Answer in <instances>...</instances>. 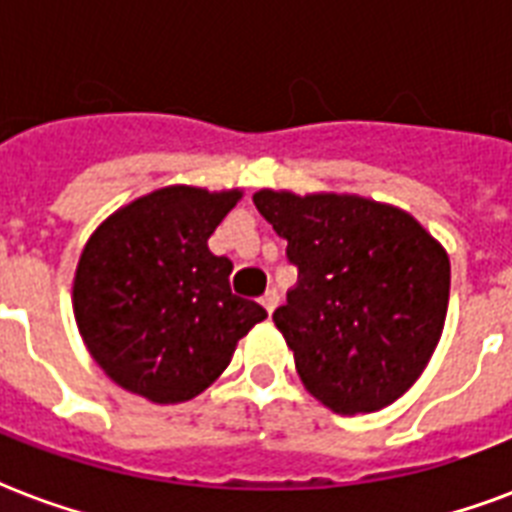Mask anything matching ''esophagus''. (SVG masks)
I'll return each mask as SVG.
<instances>
[{"label": "esophagus", "instance_id": "1", "mask_svg": "<svg viewBox=\"0 0 512 512\" xmlns=\"http://www.w3.org/2000/svg\"><path fill=\"white\" fill-rule=\"evenodd\" d=\"M260 303H263V308L268 311V314H273V311H276V306H279V292L268 290L263 298H260Z\"/></svg>", "mask_w": 512, "mask_h": 512}]
</instances>
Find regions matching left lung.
Masks as SVG:
<instances>
[{"mask_svg": "<svg viewBox=\"0 0 512 512\" xmlns=\"http://www.w3.org/2000/svg\"><path fill=\"white\" fill-rule=\"evenodd\" d=\"M298 284L273 322L300 381L335 413L395 403L427 368L448 311L446 249L395 206L357 195L260 190Z\"/></svg>", "mask_w": 512, "mask_h": 512, "instance_id": "8db88e82", "label": "left lung"}]
</instances>
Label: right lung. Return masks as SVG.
<instances>
[{"mask_svg":"<svg viewBox=\"0 0 512 512\" xmlns=\"http://www.w3.org/2000/svg\"><path fill=\"white\" fill-rule=\"evenodd\" d=\"M241 190L163 187L101 222L74 273V319L115 384L152 403H185L228 368L263 306L230 292L209 236Z\"/></svg>","mask_w":512,"mask_h":512,"instance_id":"right-lung-1","label":"right lung"}]
</instances>
